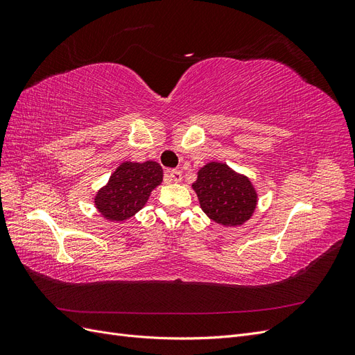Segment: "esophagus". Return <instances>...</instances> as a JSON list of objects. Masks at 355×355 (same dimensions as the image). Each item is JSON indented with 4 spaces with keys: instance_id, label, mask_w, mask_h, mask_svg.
Here are the masks:
<instances>
[{
    "instance_id": "1",
    "label": "esophagus",
    "mask_w": 355,
    "mask_h": 355,
    "mask_svg": "<svg viewBox=\"0 0 355 355\" xmlns=\"http://www.w3.org/2000/svg\"><path fill=\"white\" fill-rule=\"evenodd\" d=\"M167 176H168V179H170L171 182H180V180H182V171L173 168V170L168 171Z\"/></svg>"
}]
</instances>
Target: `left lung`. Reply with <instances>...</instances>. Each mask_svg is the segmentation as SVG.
I'll return each mask as SVG.
<instances>
[{
  "mask_svg": "<svg viewBox=\"0 0 355 355\" xmlns=\"http://www.w3.org/2000/svg\"><path fill=\"white\" fill-rule=\"evenodd\" d=\"M192 188L197 192L202 211L220 225L237 227L254 211L256 191L252 182L235 173L227 164L204 166Z\"/></svg>",
  "mask_w": 355,
  "mask_h": 355,
  "instance_id": "left-lung-1",
  "label": "left lung"
}]
</instances>
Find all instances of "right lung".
Listing matches in <instances>:
<instances>
[{"instance_id": "right-lung-1", "label": "right lung", "mask_w": 355, "mask_h": 355, "mask_svg": "<svg viewBox=\"0 0 355 355\" xmlns=\"http://www.w3.org/2000/svg\"><path fill=\"white\" fill-rule=\"evenodd\" d=\"M163 180V168L155 161L123 163L94 198L98 210L110 220H124L141 210L151 191Z\"/></svg>"}]
</instances>
